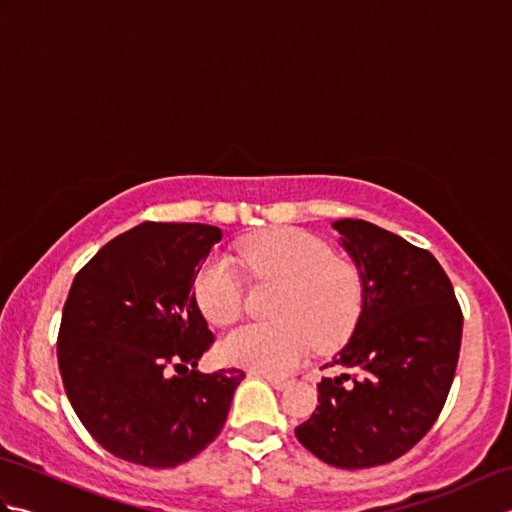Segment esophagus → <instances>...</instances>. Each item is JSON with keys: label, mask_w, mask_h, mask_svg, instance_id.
I'll return each mask as SVG.
<instances>
[{"label": "esophagus", "mask_w": 512, "mask_h": 512, "mask_svg": "<svg viewBox=\"0 0 512 512\" xmlns=\"http://www.w3.org/2000/svg\"><path fill=\"white\" fill-rule=\"evenodd\" d=\"M257 376L259 378H264V380H268L270 385H273L275 389H286L288 385H290V380L288 378H281V376H273V374H264V372H257Z\"/></svg>", "instance_id": "obj_1"}]
</instances>
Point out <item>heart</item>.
<instances>
[{
  "label": "heart",
  "instance_id": "heart-1",
  "mask_svg": "<svg viewBox=\"0 0 512 512\" xmlns=\"http://www.w3.org/2000/svg\"><path fill=\"white\" fill-rule=\"evenodd\" d=\"M239 262L255 277L284 284L275 323H250L220 345L226 363L266 374H284L319 350L341 345L363 312L365 284L350 259L299 228H273L244 239ZM195 301L213 325H231L244 306L242 277L231 259L211 257L195 275Z\"/></svg>",
  "mask_w": 512,
  "mask_h": 512
}]
</instances>
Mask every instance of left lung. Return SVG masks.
<instances>
[{
    "mask_svg": "<svg viewBox=\"0 0 512 512\" xmlns=\"http://www.w3.org/2000/svg\"><path fill=\"white\" fill-rule=\"evenodd\" d=\"M341 246L365 284L352 339L317 385L319 407L295 429L339 469L394 462L438 420L458 367L462 310L429 250L365 220H336ZM328 367V365H325Z\"/></svg>",
    "mask_w": 512,
    "mask_h": 512,
    "instance_id": "obj_1",
    "label": "left lung"
}]
</instances>
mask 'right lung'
<instances>
[{
    "mask_svg": "<svg viewBox=\"0 0 512 512\" xmlns=\"http://www.w3.org/2000/svg\"><path fill=\"white\" fill-rule=\"evenodd\" d=\"M220 239L209 224L143 222L72 281L59 372L83 427L116 458L171 469L220 436L246 374L195 369L213 334L193 292Z\"/></svg>",
    "mask_w": 512,
    "mask_h": 512,
    "instance_id": "obj_1",
    "label": "right lung"
}]
</instances>
